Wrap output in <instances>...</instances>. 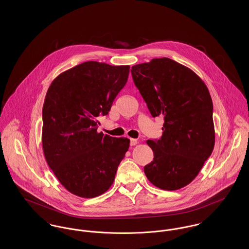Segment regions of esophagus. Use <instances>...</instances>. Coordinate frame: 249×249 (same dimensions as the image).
I'll list each match as a JSON object with an SVG mask.
<instances>
[{
  "label": "esophagus",
  "instance_id": "34e87169",
  "mask_svg": "<svg viewBox=\"0 0 249 249\" xmlns=\"http://www.w3.org/2000/svg\"><path fill=\"white\" fill-rule=\"evenodd\" d=\"M130 145L132 146V145H135V144H137L138 143V140L137 139H133V138H130Z\"/></svg>",
  "mask_w": 249,
  "mask_h": 249
}]
</instances>
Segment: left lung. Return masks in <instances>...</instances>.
Returning a JSON list of instances; mask_svg holds the SVG:
<instances>
[{"mask_svg": "<svg viewBox=\"0 0 249 249\" xmlns=\"http://www.w3.org/2000/svg\"><path fill=\"white\" fill-rule=\"evenodd\" d=\"M130 71L152 117L162 116L164 120L161 138L146 141L154 159L144 166V174L161 190L184 188L213 152L209 90L198 74L168 58L134 65Z\"/></svg>", "mask_w": 249, "mask_h": 249, "instance_id": "1", "label": "left lung"}]
</instances>
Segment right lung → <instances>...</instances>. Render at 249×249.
<instances>
[{
  "mask_svg": "<svg viewBox=\"0 0 249 249\" xmlns=\"http://www.w3.org/2000/svg\"><path fill=\"white\" fill-rule=\"evenodd\" d=\"M129 65L86 61L64 71L48 88L43 107L42 145L59 183L81 198H94L112 186L130 139L98 132L127 83Z\"/></svg>",
  "mask_w": 249,
  "mask_h": 249,
  "instance_id": "add662e5",
  "label": "right lung"
}]
</instances>
